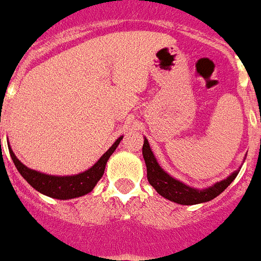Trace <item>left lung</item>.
I'll return each instance as SVG.
<instances>
[{"label": "left lung", "mask_w": 261, "mask_h": 261, "mask_svg": "<svg viewBox=\"0 0 261 261\" xmlns=\"http://www.w3.org/2000/svg\"><path fill=\"white\" fill-rule=\"evenodd\" d=\"M142 154H143L144 163L147 167V179L150 185L163 198L183 205L200 204V203H205V201L215 199L218 195L222 194L225 188L231 185L240 171V170H236L223 180L216 181L215 185L200 190V188L190 187V186L185 185L183 181L172 178L171 175L164 171L158 163L156 158H155L154 152L151 151L150 144H148V141L146 138H144Z\"/></svg>", "instance_id": "obj_1"}]
</instances>
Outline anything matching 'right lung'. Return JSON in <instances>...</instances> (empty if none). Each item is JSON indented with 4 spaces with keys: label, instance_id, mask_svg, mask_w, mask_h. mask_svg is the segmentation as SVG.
<instances>
[{
    "label": "right lung",
    "instance_id": "add662e5",
    "mask_svg": "<svg viewBox=\"0 0 261 261\" xmlns=\"http://www.w3.org/2000/svg\"><path fill=\"white\" fill-rule=\"evenodd\" d=\"M122 138L123 137L118 138L117 141L114 142L113 146L89 170L81 172V174L66 175V176L47 175L26 167L22 162H19L17 159V156L13 152L12 147H10V144H8V146L10 156L13 159V163L15 164V167H17L19 174L22 175V178L33 188H36L37 191L46 195V196H50V198L60 199V200H67V199L80 198V196H83V195L93 191V188L97 186L99 179L103 176L107 161L113 155L115 148L118 147V144L120 143Z\"/></svg>",
    "mask_w": 261,
    "mask_h": 261
}]
</instances>
